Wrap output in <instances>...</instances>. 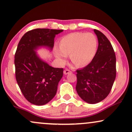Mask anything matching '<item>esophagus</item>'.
Listing matches in <instances>:
<instances>
[{
	"instance_id": "34e87169",
	"label": "esophagus",
	"mask_w": 132,
	"mask_h": 132,
	"mask_svg": "<svg viewBox=\"0 0 132 132\" xmlns=\"http://www.w3.org/2000/svg\"><path fill=\"white\" fill-rule=\"evenodd\" d=\"M71 73V71H70L69 70V69H65L64 71V74L65 75H68V74H69Z\"/></svg>"
}]
</instances>
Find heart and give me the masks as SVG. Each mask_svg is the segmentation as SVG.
I'll use <instances>...</instances> for the list:
<instances>
[{
	"instance_id": "obj_1",
	"label": "heart",
	"mask_w": 132,
	"mask_h": 132,
	"mask_svg": "<svg viewBox=\"0 0 132 132\" xmlns=\"http://www.w3.org/2000/svg\"><path fill=\"white\" fill-rule=\"evenodd\" d=\"M96 46V37L92 33H71L61 39L59 49L54 47V54L60 63H64L69 56L71 61L76 67H83L92 61Z\"/></svg>"
}]
</instances>
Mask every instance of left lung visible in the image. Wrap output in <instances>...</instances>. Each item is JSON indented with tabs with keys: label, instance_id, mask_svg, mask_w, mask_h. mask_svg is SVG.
<instances>
[{
	"label": "left lung",
	"instance_id": "1",
	"mask_svg": "<svg viewBox=\"0 0 132 132\" xmlns=\"http://www.w3.org/2000/svg\"><path fill=\"white\" fill-rule=\"evenodd\" d=\"M93 31L98 40L95 56L88 66L76 71V92L89 104L103 100L110 92L116 78V57L110 42L100 31Z\"/></svg>",
	"mask_w": 132,
	"mask_h": 132
}]
</instances>
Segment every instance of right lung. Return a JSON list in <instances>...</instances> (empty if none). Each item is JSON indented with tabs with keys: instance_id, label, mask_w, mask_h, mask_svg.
Segmentation results:
<instances>
[{
	"instance_id": "obj_1",
	"label": "right lung",
	"mask_w": 132,
	"mask_h": 132,
	"mask_svg": "<svg viewBox=\"0 0 132 132\" xmlns=\"http://www.w3.org/2000/svg\"><path fill=\"white\" fill-rule=\"evenodd\" d=\"M63 31L36 29L27 32L19 43L14 59L15 78L23 95L32 104L46 105L56 95L63 69L51 66L37 51L44 47L51 51L55 36Z\"/></svg>"
}]
</instances>
